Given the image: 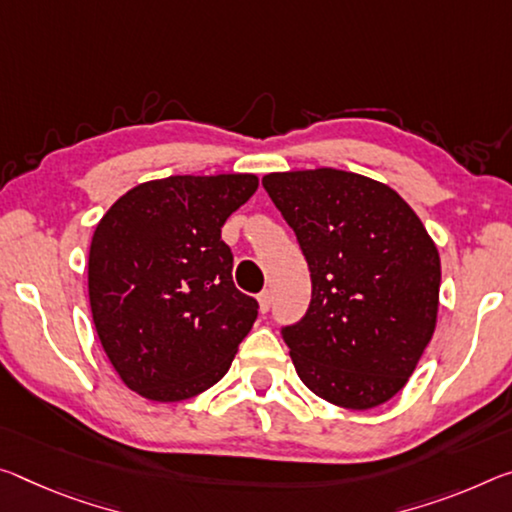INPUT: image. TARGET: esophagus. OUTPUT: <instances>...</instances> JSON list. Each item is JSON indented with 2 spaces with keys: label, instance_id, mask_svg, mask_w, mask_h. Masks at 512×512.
Wrapping results in <instances>:
<instances>
[{
  "label": "esophagus",
  "instance_id": "obj_1",
  "mask_svg": "<svg viewBox=\"0 0 512 512\" xmlns=\"http://www.w3.org/2000/svg\"><path fill=\"white\" fill-rule=\"evenodd\" d=\"M257 300H259V310H262L264 314L271 310V303H273V296H271V291H262V294L257 296Z\"/></svg>",
  "mask_w": 512,
  "mask_h": 512
}]
</instances>
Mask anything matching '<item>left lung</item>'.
<instances>
[{
  "label": "left lung",
  "instance_id": "8db88e82",
  "mask_svg": "<svg viewBox=\"0 0 512 512\" xmlns=\"http://www.w3.org/2000/svg\"><path fill=\"white\" fill-rule=\"evenodd\" d=\"M310 266L312 300L282 328L300 380L339 408L392 399L428 346L440 255L399 193L337 168L264 175Z\"/></svg>",
  "mask_w": 512,
  "mask_h": 512
}]
</instances>
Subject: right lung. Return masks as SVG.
Returning <instances> with one entry per match:
<instances>
[{"instance_id": "add662e5", "label": "right lung", "mask_w": 512, "mask_h": 512, "mask_svg": "<svg viewBox=\"0 0 512 512\" xmlns=\"http://www.w3.org/2000/svg\"><path fill=\"white\" fill-rule=\"evenodd\" d=\"M255 175H170L134 186L97 223L88 298L104 353L150 401L191 399L221 380L257 319L232 280L227 216Z\"/></svg>"}]
</instances>
